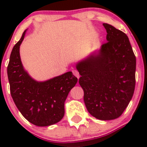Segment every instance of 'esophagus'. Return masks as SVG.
<instances>
[{
    "mask_svg": "<svg viewBox=\"0 0 147 147\" xmlns=\"http://www.w3.org/2000/svg\"><path fill=\"white\" fill-rule=\"evenodd\" d=\"M72 73H73V74L75 76H76V77H77L78 79L80 78V74H79V72H78V71H76V70H73Z\"/></svg>",
    "mask_w": 147,
    "mask_h": 147,
    "instance_id": "obj_1",
    "label": "esophagus"
}]
</instances>
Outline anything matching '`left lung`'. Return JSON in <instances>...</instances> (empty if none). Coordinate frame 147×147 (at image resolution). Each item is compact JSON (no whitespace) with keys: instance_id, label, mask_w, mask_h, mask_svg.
Returning a JSON list of instances; mask_svg holds the SVG:
<instances>
[{"instance_id":"left-lung-1","label":"left lung","mask_w":147,"mask_h":147,"mask_svg":"<svg viewBox=\"0 0 147 147\" xmlns=\"http://www.w3.org/2000/svg\"><path fill=\"white\" fill-rule=\"evenodd\" d=\"M107 42L97 53L76 64L88 112L102 121L121 115L133 96L136 58L128 37L113 26L103 23Z\"/></svg>"}]
</instances>
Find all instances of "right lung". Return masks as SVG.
Here are the masks:
<instances>
[{
  "instance_id": "add662e5",
  "label": "right lung",
  "mask_w": 147,
  "mask_h": 147,
  "mask_svg": "<svg viewBox=\"0 0 147 147\" xmlns=\"http://www.w3.org/2000/svg\"><path fill=\"white\" fill-rule=\"evenodd\" d=\"M26 31L11 51L7 67L10 93L23 117L39 127L59 122L65 114L64 105L77 78L69 71L45 82L33 80L24 70L20 56V45Z\"/></svg>"
}]
</instances>
